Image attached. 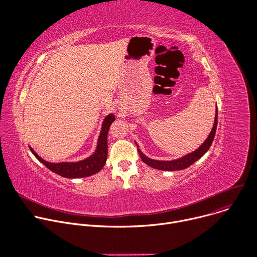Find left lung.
<instances>
[{
    "instance_id": "left-lung-1",
    "label": "left lung",
    "mask_w": 257,
    "mask_h": 257,
    "mask_svg": "<svg viewBox=\"0 0 257 257\" xmlns=\"http://www.w3.org/2000/svg\"><path fill=\"white\" fill-rule=\"evenodd\" d=\"M216 125H217V108L215 111V117H214V123H213V127L211 129V132L209 133L207 139L199 146V148L185 156L183 158H180L178 160L175 161H156V160H152L150 158H146L139 149H137L139 156L142 160L143 163H145L146 165H149L150 167L154 168V169H158V170H162V171H179V170H183L186 169L189 166H191L193 163H195L197 160H199L210 148V145L214 139V135H215V131H216ZM137 145V144H136ZM138 148V145H137Z\"/></svg>"
}]
</instances>
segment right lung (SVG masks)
<instances>
[{
	"mask_svg": "<svg viewBox=\"0 0 257 257\" xmlns=\"http://www.w3.org/2000/svg\"><path fill=\"white\" fill-rule=\"evenodd\" d=\"M115 121V116L107 115L102 123L101 131L97 141V148L95 153L88 159L77 162V163H59L52 164L43 160L38 154L30 148V151L41 163H43L52 172L65 177V178H82L91 176L99 172L106 161L107 158V132L109 126Z\"/></svg>",
	"mask_w": 257,
	"mask_h": 257,
	"instance_id": "add662e5",
	"label": "right lung"
}]
</instances>
